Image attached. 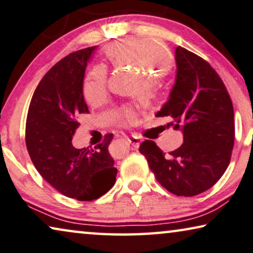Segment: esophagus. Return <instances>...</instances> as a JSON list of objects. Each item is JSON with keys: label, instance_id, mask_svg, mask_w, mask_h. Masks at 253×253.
I'll return each instance as SVG.
<instances>
[{"label": "esophagus", "instance_id": "34e87169", "mask_svg": "<svg viewBox=\"0 0 253 253\" xmlns=\"http://www.w3.org/2000/svg\"><path fill=\"white\" fill-rule=\"evenodd\" d=\"M127 141H129L130 145L133 147L134 149H138L139 146H140V140L137 137H130L127 138Z\"/></svg>", "mask_w": 253, "mask_h": 253}]
</instances>
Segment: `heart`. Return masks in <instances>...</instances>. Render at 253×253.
Returning a JSON list of instances; mask_svg holds the SVG:
<instances>
[{"label":"heart","instance_id":"obj_1","mask_svg":"<svg viewBox=\"0 0 253 253\" xmlns=\"http://www.w3.org/2000/svg\"><path fill=\"white\" fill-rule=\"evenodd\" d=\"M105 55L115 67L127 68L142 76L139 79L138 92L149 99L155 94V78L164 76L172 64L169 50L154 42L129 38L108 46ZM84 97L90 106H99L107 98V81L103 68L97 67L84 79ZM139 116L134 106H123L115 112L114 120L118 123H133Z\"/></svg>","mask_w":253,"mask_h":253}]
</instances>
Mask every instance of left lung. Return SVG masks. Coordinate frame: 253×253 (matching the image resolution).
Instances as JSON below:
<instances>
[{
  "label": "left lung",
  "instance_id": "left-lung-1",
  "mask_svg": "<svg viewBox=\"0 0 253 253\" xmlns=\"http://www.w3.org/2000/svg\"><path fill=\"white\" fill-rule=\"evenodd\" d=\"M176 77L169 100L156 116L173 120L183 143L169 156L151 140L139 151L159 184L182 197L211 189L226 170L234 146V111L225 84L208 62L175 48Z\"/></svg>",
  "mask_w": 253,
  "mask_h": 253
}]
</instances>
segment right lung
Segmentation results:
<instances>
[{
  "label": "right lung",
  "instance_id": "obj_1",
  "mask_svg": "<svg viewBox=\"0 0 253 253\" xmlns=\"http://www.w3.org/2000/svg\"><path fill=\"white\" fill-rule=\"evenodd\" d=\"M96 48L77 50L50 68L34 92L26 123L27 149L38 173L62 194L81 201L106 193L118 173L107 149L113 134L94 149L72 145L77 118L88 113L83 87Z\"/></svg>",
  "mask_w": 253,
  "mask_h": 253
}]
</instances>
